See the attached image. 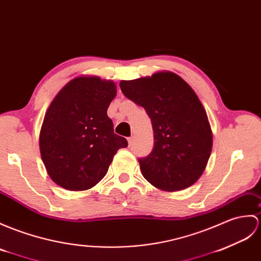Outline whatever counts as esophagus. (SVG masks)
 <instances>
[{
	"label": "esophagus",
	"instance_id": "esophagus-1",
	"mask_svg": "<svg viewBox=\"0 0 261 261\" xmlns=\"http://www.w3.org/2000/svg\"><path fill=\"white\" fill-rule=\"evenodd\" d=\"M128 142H129V145L132 144V142H133V137H129V138H128Z\"/></svg>",
	"mask_w": 261,
	"mask_h": 261
}]
</instances>
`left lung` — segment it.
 <instances>
[{"instance_id":"1","label":"left lung","mask_w":261,"mask_h":261,"mask_svg":"<svg viewBox=\"0 0 261 261\" xmlns=\"http://www.w3.org/2000/svg\"><path fill=\"white\" fill-rule=\"evenodd\" d=\"M120 88L126 98L144 108L152 123L153 149L138 159L143 177L166 191L192 186L213 148L207 113L195 91L171 72L121 81Z\"/></svg>"}]
</instances>
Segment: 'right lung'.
Wrapping results in <instances>:
<instances>
[{
  "label": "right lung",
  "instance_id": "right-lung-1",
  "mask_svg": "<svg viewBox=\"0 0 261 261\" xmlns=\"http://www.w3.org/2000/svg\"><path fill=\"white\" fill-rule=\"evenodd\" d=\"M116 94L112 81L81 76L53 99L41 128L40 151L48 175L60 187L72 191L94 187L117 151L128 147L107 114Z\"/></svg>",
  "mask_w": 261,
  "mask_h": 261
}]
</instances>
